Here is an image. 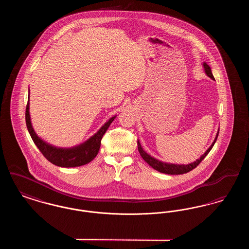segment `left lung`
Instances as JSON below:
<instances>
[{
	"instance_id": "left-lung-1",
	"label": "left lung",
	"mask_w": 249,
	"mask_h": 249,
	"mask_svg": "<svg viewBox=\"0 0 249 249\" xmlns=\"http://www.w3.org/2000/svg\"><path fill=\"white\" fill-rule=\"evenodd\" d=\"M203 68H204V71L205 73L210 77L212 78L213 80H214L213 78V74H212V71H211V68L209 67V65H207L206 63H203ZM218 131L217 130V133L215 135V138L213 140V142H212V144L210 145V147L205 151L204 154L201 155L200 157V159L196 160V161L194 162H191L189 164H175V163H168V162H163V161H160L157 159H155L153 157H151L150 155L147 154L143 149H142V145L140 142L138 141L137 144H138V150H139V153L141 155L143 160L145 162L148 163V165L151 166L153 169L159 171L160 173H163V174H167V175H183V174H186V173H189L191 170H193L194 168H196L197 166L200 164L201 160L206 157V155L208 154L210 152V150L213 148V144L217 139V136H218Z\"/></svg>"
}]
</instances>
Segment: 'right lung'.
<instances>
[{"label":"right lung","instance_id":"right-lung-1","mask_svg":"<svg viewBox=\"0 0 249 249\" xmlns=\"http://www.w3.org/2000/svg\"><path fill=\"white\" fill-rule=\"evenodd\" d=\"M116 117L117 116L112 117L109 119L102 126V128L95 133L94 135H92L86 142L69 148H63V147L54 146L48 143L36 134V131L33 128L31 116H30V94H29V100L26 107V114H25L27 129L29 130V133L33 141L36 143V146L39 148V150L45 156V158L48 160V161H50L55 165L65 167V168L85 165L90 162L94 159L100 150L101 140L104 134L109 128L110 124L114 121V119H116Z\"/></svg>","mask_w":249,"mask_h":249}]
</instances>
